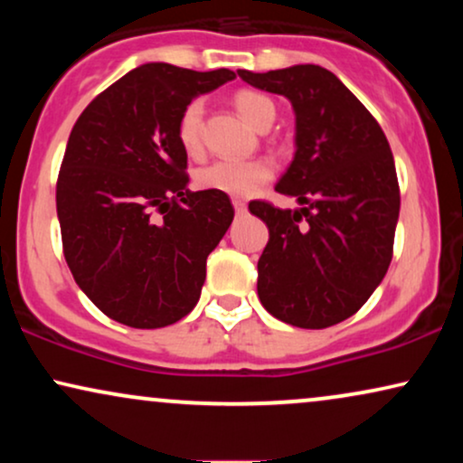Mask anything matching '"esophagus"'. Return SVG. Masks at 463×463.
Instances as JSON below:
<instances>
[{"instance_id": "1", "label": "esophagus", "mask_w": 463, "mask_h": 463, "mask_svg": "<svg viewBox=\"0 0 463 463\" xmlns=\"http://www.w3.org/2000/svg\"><path fill=\"white\" fill-rule=\"evenodd\" d=\"M232 204H233V208H236V213L238 214H244L246 213V204H244V200H232Z\"/></svg>"}]
</instances>
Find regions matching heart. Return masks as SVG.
<instances>
[{"label": "heart", "mask_w": 463, "mask_h": 463, "mask_svg": "<svg viewBox=\"0 0 463 463\" xmlns=\"http://www.w3.org/2000/svg\"><path fill=\"white\" fill-rule=\"evenodd\" d=\"M233 107L246 124L255 130H268L276 118V105L269 97L255 90H238L233 94ZM204 100L194 99L181 111L176 122V138L189 156L200 154L202 126H204ZM274 176V166L268 160L230 162L217 160L200 168L195 175V185L206 192H217L236 198H249L259 192Z\"/></svg>", "instance_id": "heart-1"}]
</instances>
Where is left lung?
Returning <instances> with one entry per match:
<instances>
[{
    "label": "left lung",
    "instance_id": "obj_1",
    "mask_svg": "<svg viewBox=\"0 0 463 463\" xmlns=\"http://www.w3.org/2000/svg\"><path fill=\"white\" fill-rule=\"evenodd\" d=\"M238 75L284 94L297 119L295 160L276 192L295 195L303 208L249 204L269 230L257 263L259 299L287 325L333 326L364 306L390 268L401 211L390 143L369 109L325 67L240 69Z\"/></svg>",
    "mask_w": 463,
    "mask_h": 463
}]
</instances>
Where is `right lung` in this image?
Returning a JSON list of instances; mask_svg holds the SVG:
<instances>
[{"label": "right lung", "mask_w": 463, "mask_h": 463, "mask_svg": "<svg viewBox=\"0 0 463 463\" xmlns=\"http://www.w3.org/2000/svg\"><path fill=\"white\" fill-rule=\"evenodd\" d=\"M233 78L141 65L92 99L69 135L56 181L62 252L88 299L126 326L175 325L200 299L233 206L225 194L189 192L176 122Z\"/></svg>", "instance_id": "obj_1"}]
</instances>
